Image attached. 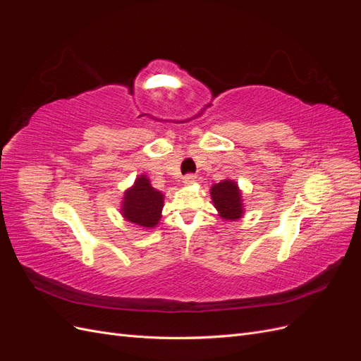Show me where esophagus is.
Returning a JSON list of instances; mask_svg holds the SVG:
<instances>
[{"label":"esophagus","mask_w":361,"mask_h":361,"mask_svg":"<svg viewBox=\"0 0 361 361\" xmlns=\"http://www.w3.org/2000/svg\"><path fill=\"white\" fill-rule=\"evenodd\" d=\"M182 180H183V183L185 185H192V183H195L197 182V176H195V174H185V176L182 178Z\"/></svg>","instance_id":"34e87169"}]
</instances>
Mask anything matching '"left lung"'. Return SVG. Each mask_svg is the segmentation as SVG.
<instances>
[{"mask_svg":"<svg viewBox=\"0 0 361 361\" xmlns=\"http://www.w3.org/2000/svg\"><path fill=\"white\" fill-rule=\"evenodd\" d=\"M211 197L218 214L226 221H236L244 215V203L238 183L226 179L212 185Z\"/></svg>","mask_w":361,"mask_h":361,"instance_id":"obj_1","label":"left lung"}]
</instances>
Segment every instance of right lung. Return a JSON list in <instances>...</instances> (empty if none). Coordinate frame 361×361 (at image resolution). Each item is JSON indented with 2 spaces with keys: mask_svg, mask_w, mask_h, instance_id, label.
<instances>
[{
  "mask_svg": "<svg viewBox=\"0 0 361 361\" xmlns=\"http://www.w3.org/2000/svg\"><path fill=\"white\" fill-rule=\"evenodd\" d=\"M162 207L164 194L152 187L147 176L141 174L133 187L125 191L120 211L125 220L140 227L152 228L159 223Z\"/></svg>",
  "mask_w": 361,
  "mask_h": 361,
  "instance_id": "1",
  "label": "right lung"
}]
</instances>
